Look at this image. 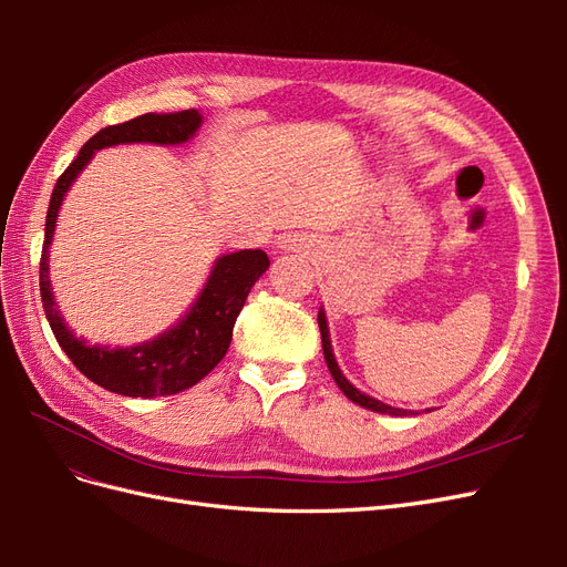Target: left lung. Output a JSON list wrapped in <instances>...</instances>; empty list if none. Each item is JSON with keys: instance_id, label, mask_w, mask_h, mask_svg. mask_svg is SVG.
<instances>
[{"instance_id": "obj_1", "label": "left lung", "mask_w": 567, "mask_h": 567, "mask_svg": "<svg viewBox=\"0 0 567 567\" xmlns=\"http://www.w3.org/2000/svg\"><path fill=\"white\" fill-rule=\"evenodd\" d=\"M317 321H319V331H321V348H323V359H326V367H329V371H331V375H333V381L338 383V388L346 392V398H350L354 404H359V406H364V409H371V411H379V414H390V416H406L409 411L406 409H394V406H388V404H383V402H379V400H373V398H369V394H364V392H359L346 375H342V371L338 369V364H336V357H333V350H331V340H329V329H326V317H323V312H319V317H317Z\"/></svg>"}]
</instances>
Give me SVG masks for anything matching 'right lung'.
<instances>
[{"instance_id":"add662e5","label":"right lung","mask_w":567,"mask_h":567,"mask_svg":"<svg viewBox=\"0 0 567 567\" xmlns=\"http://www.w3.org/2000/svg\"><path fill=\"white\" fill-rule=\"evenodd\" d=\"M200 120L203 117L198 111L144 113L127 120V123L99 130L80 148L78 158L63 169L54 192H51L44 225V246L40 257V293L49 326L61 350L71 357V362L80 369V373L87 375L90 381L101 388L125 394V398H165V394H175L196 385L203 375H208L219 364V359L227 354L236 317L241 315L255 281L267 271L269 257L265 250H238L219 257L192 312L173 331L144 342L140 348L109 350L87 346V342L68 329L56 310L47 277L51 234H54L56 215L68 186L73 184L80 169L90 163L96 148L132 142L182 144L188 136L196 134Z\"/></svg>"}]
</instances>
